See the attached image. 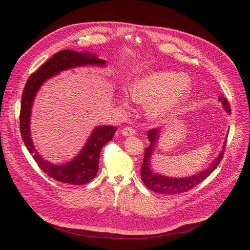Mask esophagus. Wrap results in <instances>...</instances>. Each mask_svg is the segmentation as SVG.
<instances>
[{"label":"esophagus","mask_w":250,"mask_h":250,"mask_svg":"<svg viewBox=\"0 0 250 250\" xmlns=\"http://www.w3.org/2000/svg\"><path fill=\"white\" fill-rule=\"evenodd\" d=\"M122 134L124 136H129V135H134L135 134V130L132 127L129 126H125L122 129Z\"/></svg>","instance_id":"obj_1"}]
</instances>
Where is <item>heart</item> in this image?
Returning <instances> with one entry per match:
<instances>
[{
    "instance_id": "b5f03b06",
    "label": "heart",
    "mask_w": 250,
    "mask_h": 250,
    "mask_svg": "<svg viewBox=\"0 0 250 250\" xmlns=\"http://www.w3.org/2000/svg\"><path fill=\"white\" fill-rule=\"evenodd\" d=\"M191 90L189 79L173 71H157L136 80L129 89L131 99L148 104L146 115L154 123L169 120L186 101ZM123 104L127 105L126 98Z\"/></svg>"
}]
</instances>
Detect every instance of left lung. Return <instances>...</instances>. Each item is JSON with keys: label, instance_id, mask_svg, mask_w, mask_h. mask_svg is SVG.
Here are the masks:
<instances>
[{"label": "left lung", "instance_id": "8db88e82", "mask_svg": "<svg viewBox=\"0 0 250 250\" xmlns=\"http://www.w3.org/2000/svg\"><path fill=\"white\" fill-rule=\"evenodd\" d=\"M219 101L222 103L224 110L230 114V108L228 100L225 97H219ZM162 129L153 128L147 131V137L150 142L149 146L145 151V158L142 162L141 170H140V177L141 180L144 181L145 185L151 191L163 195H176L181 194L184 192H188L189 190L196 187L198 184L203 182L209 174L217 168L221 159L224 156V149L226 146V142H224V146L222 151L216 157L208 168L188 177H169L162 175L160 173H156L151 168V157L158 147V140L160 138V134Z\"/></svg>", "mask_w": 250, "mask_h": 250}]
</instances>
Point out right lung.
<instances>
[{
	"instance_id": "add662e5",
	"label": "right lung",
	"mask_w": 250,
	"mask_h": 250,
	"mask_svg": "<svg viewBox=\"0 0 250 250\" xmlns=\"http://www.w3.org/2000/svg\"><path fill=\"white\" fill-rule=\"evenodd\" d=\"M104 67L105 61L100 59L97 54L78 52L74 50H62L55 53L26 81L22 96L20 115V127L24 145L37 161L41 169L53 179L71 185H83L91 181L99 170L100 153L103 146L113 139L116 126H96L80 152L70 161L63 164H53L45 160L35 148L31 139L30 117L33 102L42 86L50 78L58 75L62 71L82 66Z\"/></svg>"
}]
</instances>
